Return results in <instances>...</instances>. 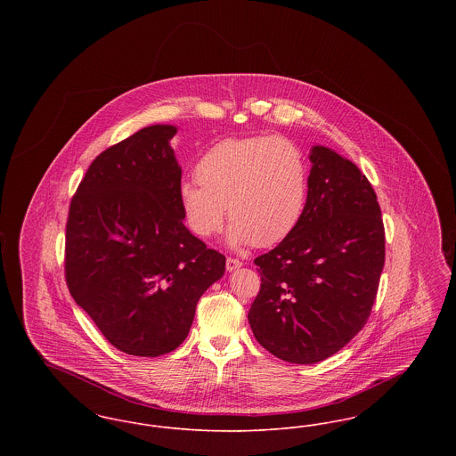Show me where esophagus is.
I'll list each match as a JSON object with an SVG mask.
<instances>
[{
  "instance_id": "34e87169",
  "label": "esophagus",
  "mask_w": 456,
  "mask_h": 456,
  "mask_svg": "<svg viewBox=\"0 0 456 456\" xmlns=\"http://www.w3.org/2000/svg\"><path fill=\"white\" fill-rule=\"evenodd\" d=\"M239 266H242V261L238 260V258H227L225 261V268L229 270V272H232V270H238Z\"/></svg>"
}]
</instances>
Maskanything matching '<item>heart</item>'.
Returning <instances> with one entry per match:
<instances>
[{"instance_id": "1", "label": "heart", "mask_w": 456, "mask_h": 456, "mask_svg": "<svg viewBox=\"0 0 456 456\" xmlns=\"http://www.w3.org/2000/svg\"><path fill=\"white\" fill-rule=\"evenodd\" d=\"M195 183L183 181L177 200L186 225L210 238L232 220V246H273L303 220L309 195V166L303 149L285 136L227 138L195 166Z\"/></svg>"}]
</instances>
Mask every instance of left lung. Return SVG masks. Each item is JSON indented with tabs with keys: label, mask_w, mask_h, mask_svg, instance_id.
Listing matches in <instances>:
<instances>
[{
	"label": "left lung",
	"mask_w": 456,
	"mask_h": 456,
	"mask_svg": "<svg viewBox=\"0 0 456 456\" xmlns=\"http://www.w3.org/2000/svg\"><path fill=\"white\" fill-rule=\"evenodd\" d=\"M296 231L255 260L260 292L248 320L261 347L292 364L333 355L368 323L385 265L378 196L359 167L313 147Z\"/></svg>",
	"instance_id": "obj_1"
}]
</instances>
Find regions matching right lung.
Instances as JSON below:
<instances>
[{"mask_svg":"<svg viewBox=\"0 0 456 456\" xmlns=\"http://www.w3.org/2000/svg\"><path fill=\"white\" fill-rule=\"evenodd\" d=\"M177 130L155 125L99 153L66 220L65 279L110 346L140 357L179 347L201 294L225 270L183 222Z\"/></svg>","mask_w":456,"mask_h":456,"instance_id":"add662e5","label":"right lung"}]
</instances>
